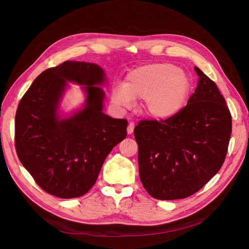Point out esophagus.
Instances as JSON below:
<instances>
[{
  "instance_id": "1",
  "label": "esophagus",
  "mask_w": 249,
  "mask_h": 249,
  "mask_svg": "<svg viewBox=\"0 0 249 249\" xmlns=\"http://www.w3.org/2000/svg\"><path fill=\"white\" fill-rule=\"evenodd\" d=\"M134 127H135L134 123H132V122H130V123H129V125H128V128H127V133H128V134H131V133L133 132V130H134Z\"/></svg>"
}]
</instances>
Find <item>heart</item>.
Listing matches in <instances>:
<instances>
[{
	"instance_id": "b5f03b06",
	"label": "heart",
	"mask_w": 249,
	"mask_h": 249,
	"mask_svg": "<svg viewBox=\"0 0 249 249\" xmlns=\"http://www.w3.org/2000/svg\"><path fill=\"white\" fill-rule=\"evenodd\" d=\"M192 83L186 72L172 63H151L130 71L124 85H116L111 101L118 109L133 106L144 100L146 113L155 119H167L186 106Z\"/></svg>"
}]
</instances>
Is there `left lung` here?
Segmentation results:
<instances>
[{"mask_svg": "<svg viewBox=\"0 0 249 249\" xmlns=\"http://www.w3.org/2000/svg\"><path fill=\"white\" fill-rule=\"evenodd\" d=\"M198 86L187 106L165 120H143L134 128L140 180L158 200L190 197L221 168L232 119L216 84L199 68Z\"/></svg>", "mask_w": 249, "mask_h": 249, "instance_id": "obj_1", "label": "left lung"}]
</instances>
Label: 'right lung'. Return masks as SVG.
Returning <instances> with one entry per match:
<instances>
[{"instance_id":"right-lung-1","label":"right lung","mask_w":249,"mask_h":249,"mask_svg":"<svg viewBox=\"0 0 249 249\" xmlns=\"http://www.w3.org/2000/svg\"><path fill=\"white\" fill-rule=\"evenodd\" d=\"M105 81L98 64L67 60L39 74L18 105V158L37 185L55 197L88 193L110 151L127 135V120L103 112ZM69 82L83 86L86 101L82 109L63 117L59 107Z\"/></svg>"}]
</instances>
